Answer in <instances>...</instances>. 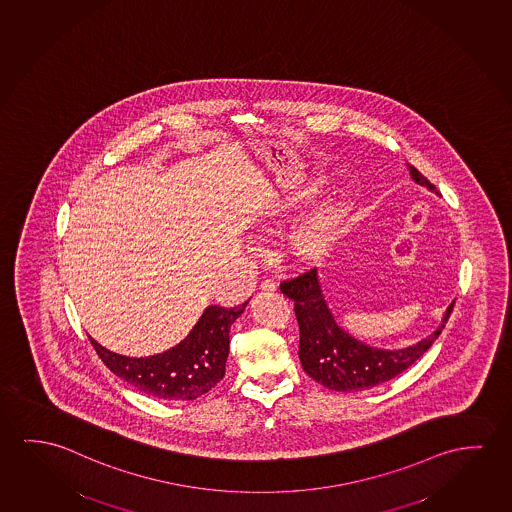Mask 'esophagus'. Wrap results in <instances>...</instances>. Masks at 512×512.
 Wrapping results in <instances>:
<instances>
[{
    "instance_id": "obj_1",
    "label": "esophagus",
    "mask_w": 512,
    "mask_h": 512,
    "mask_svg": "<svg viewBox=\"0 0 512 512\" xmlns=\"http://www.w3.org/2000/svg\"><path fill=\"white\" fill-rule=\"evenodd\" d=\"M260 291L262 292H275L276 285L271 282V280H264L262 284H260Z\"/></svg>"
}]
</instances>
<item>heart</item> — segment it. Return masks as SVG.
<instances>
[{
  "label": "heart",
  "instance_id": "1",
  "mask_svg": "<svg viewBox=\"0 0 512 512\" xmlns=\"http://www.w3.org/2000/svg\"><path fill=\"white\" fill-rule=\"evenodd\" d=\"M349 213L344 200L324 202L314 216L294 232L291 237V253L301 262H314L328 252L331 243L337 239Z\"/></svg>",
  "mask_w": 512,
  "mask_h": 512
}]
</instances>
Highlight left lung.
I'll list each match as a JSON object with an SVG mask.
<instances>
[{
  "instance_id": "left-lung-1",
  "label": "left lung",
  "mask_w": 512,
  "mask_h": 512,
  "mask_svg": "<svg viewBox=\"0 0 512 512\" xmlns=\"http://www.w3.org/2000/svg\"><path fill=\"white\" fill-rule=\"evenodd\" d=\"M413 181L438 193L431 182L409 166ZM280 289L294 301L299 326V360L303 370L317 383L335 392H360L397 378L433 346L449 321L454 301L434 333L406 349H378L363 344L335 323L324 301L317 269L285 280Z\"/></svg>"
}]
</instances>
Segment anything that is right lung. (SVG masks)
I'll return each mask as SVG.
<instances>
[{
	"mask_svg": "<svg viewBox=\"0 0 512 512\" xmlns=\"http://www.w3.org/2000/svg\"><path fill=\"white\" fill-rule=\"evenodd\" d=\"M246 305L248 301L234 308H205L186 339L147 358L111 353L92 337L88 339L104 365L142 394L165 401H193L213 390L225 376L230 326Z\"/></svg>",
	"mask_w": 512,
	"mask_h": 512,
	"instance_id": "add662e5",
	"label": "right lung"
}]
</instances>
